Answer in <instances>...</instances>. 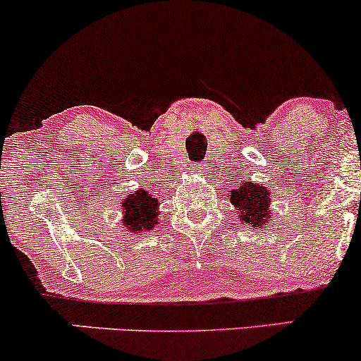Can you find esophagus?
Instances as JSON below:
<instances>
[{"label": "esophagus", "mask_w": 361, "mask_h": 361, "mask_svg": "<svg viewBox=\"0 0 361 361\" xmlns=\"http://www.w3.org/2000/svg\"><path fill=\"white\" fill-rule=\"evenodd\" d=\"M197 169H198V168H195V171H197Z\"/></svg>", "instance_id": "obj_1"}]
</instances>
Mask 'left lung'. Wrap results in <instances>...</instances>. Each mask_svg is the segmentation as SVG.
I'll return each mask as SVG.
<instances>
[{
  "label": "left lung",
  "mask_w": 361,
  "mask_h": 361,
  "mask_svg": "<svg viewBox=\"0 0 361 361\" xmlns=\"http://www.w3.org/2000/svg\"><path fill=\"white\" fill-rule=\"evenodd\" d=\"M270 192L259 185H252L251 181L239 186L231 192V202L241 210V222L251 224V227H261L270 217Z\"/></svg>",
  "instance_id": "1"
}]
</instances>
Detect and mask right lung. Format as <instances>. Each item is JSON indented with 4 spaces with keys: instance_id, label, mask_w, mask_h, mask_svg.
<instances>
[{
    "instance_id": "1",
    "label": "right lung",
    "mask_w": 361,
    "mask_h": 361,
    "mask_svg": "<svg viewBox=\"0 0 361 361\" xmlns=\"http://www.w3.org/2000/svg\"><path fill=\"white\" fill-rule=\"evenodd\" d=\"M157 200L146 190H139L134 195L123 200V221L127 229L134 233L151 231L157 217Z\"/></svg>"
}]
</instances>
